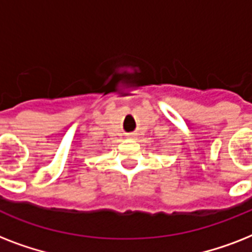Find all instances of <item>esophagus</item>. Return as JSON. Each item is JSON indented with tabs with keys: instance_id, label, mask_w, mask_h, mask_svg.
Wrapping results in <instances>:
<instances>
[{
	"instance_id": "obj_1",
	"label": "esophagus",
	"mask_w": 252,
	"mask_h": 252,
	"mask_svg": "<svg viewBox=\"0 0 252 252\" xmlns=\"http://www.w3.org/2000/svg\"><path fill=\"white\" fill-rule=\"evenodd\" d=\"M128 138H130V140H133L134 134H128Z\"/></svg>"
}]
</instances>
